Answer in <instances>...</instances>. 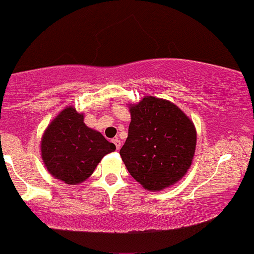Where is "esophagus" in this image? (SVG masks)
Wrapping results in <instances>:
<instances>
[{"mask_svg":"<svg viewBox=\"0 0 254 254\" xmlns=\"http://www.w3.org/2000/svg\"><path fill=\"white\" fill-rule=\"evenodd\" d=\"M112 142H114L115 145H116V149H117V150H120V149H121V146H122V142H121L120 139H118V138H115V139L112 140Z\"/></svg>","mask_w":254,"mask_h":254,"instance_id":"obj_1","label":"esophagus"}]
</instances>
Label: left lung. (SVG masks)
Returning <instances> with one entry per match:
<instances>
[{
	"label": "left lung",
	"instance_id": "1",
	"mask_svg": "<svg viewBox=\"0 0 254 254\" xmlns=\"http://www.w3.org/2000/svg\"><path fill=\"white\" fill-rule=\"evenodd\" d=\"M129 105V133L120 151L127 171L147 191H162L181 181L193 160V122L168 99L144 96Z\"/></svg>",
	"mask_w": 254,
	"mask_h": 254
}]
</instances>
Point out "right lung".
Masks as SVG:
<instances>
[{"instance_id":"right-lung-1","label":"right lung","mask_w":254,"mask_h":254,"mask_svg":"<svg viewBox=\"0 0 254 254\" xmlns=\"http://www.w3.org/2000/svg\"><path fill=\"white\" fill-rule=\"evenodd\" d=\"M116 150L99 131L86 127L84 114L66 107L50 122L41 139V157L53 177L81 184L108 153Z\"/></svg>"}]
</instances>
